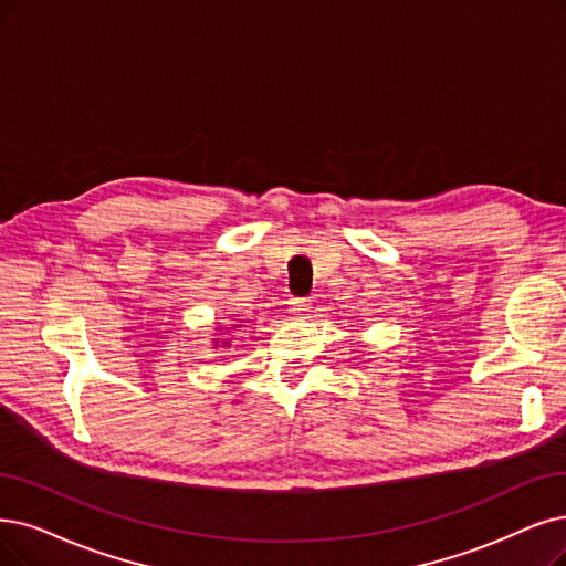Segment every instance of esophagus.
<instances>
[{
	"instance_id": "esophagus-1",
	"label": "esophagus",
	"mask_w": 566,
	"mask_h": 566,
	"mask_svg": "<svg viewBox=\"0 0 566 566\" xmlns=\"http://www.w3.org/2000/svg\"><path fill=\"white\" fill-rule=\"evenodd\" d=\"M311 308H313L311 300H304V297H295V300H290V313H295V315H304V313H308Z\"/></svg>"
}]
</instances>
